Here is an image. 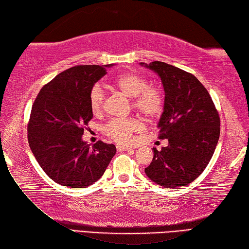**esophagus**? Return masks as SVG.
Masks as SVG:
<instances>
[{
    "instance_id": "1",
    "label": "esophagus",
    "mask_w": 249,
    "mask_h": 249,
    "mask_svg": "<svg viewBox=\"0 0 249 249\" xmlns=\"http://www.w3.org/2000/svg\"><path fill=\"white\" fill-rule=\"evenodd\" d=\"M131 147L129 146H126V145H123V144H118L116 145V150H118V152H123V151H127V150H130Z\"/></svg>"
}]
</instances>
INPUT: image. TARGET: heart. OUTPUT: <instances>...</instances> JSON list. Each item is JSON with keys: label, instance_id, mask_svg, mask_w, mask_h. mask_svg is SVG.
Instances as JSON below:
<instances>
[{"label": "heart", "instance_id": "obj_1", "mask_svg": "<svg viewBox=\"0 0 249 249\" xmlns=\"http://www.w3.org/2000/svg\"><path fill=\"white\" fill-rule=\"evenodd\" d=\"M113 84L128 97H133V108L146 121H154L161 115L165 107V97L160 89L149 86L146 78L134 71L123 72L113 79ZM106 92L102 83H95L89 89V103L94 114L104 110ZM143 128L139 118L111 119L106 123L102 130L109 138L119 143H129L133 135Z\"/></svg>", "mask_w": 249, "mask_h": 249}]
</instances>
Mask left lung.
Returning a JSON list of instances; mask_svg holds the SVG:
<instances>
[{
	"label": "left lung",
	"mask_w": 249,
	"mask_h": 249,
	"mask_svg": "<svg viewBox=\"0 0 249 249\" xmlns=\"http://www.w3.org/2000/svg\"><path fill=\"white\" fill-rule=\"evenodd\" d=\"M145 66L158 73L165 89L158 138L168 139L169 144L154 149L144 171L165 188L185 186L204 171L214 154L220 135L218 111L193 73L160 61Z\"/></svg>",
	"instance_id": "left-lung-1"
}]
</instances>
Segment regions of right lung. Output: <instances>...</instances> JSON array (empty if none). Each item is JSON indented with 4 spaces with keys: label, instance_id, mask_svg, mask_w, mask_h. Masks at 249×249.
Returning a JSON list of instances; mask_svg holds the SVG:
<instances>
[{
    "label": "right lung",
    "instance_id": "1",
    "mask_svg": "<svg viewBox=\"0 0 249 249\" xmlns=\"http://www.w3.org/2000/svg\"><path fill=\"white\" fill-rule=\"evenodd\" d=\"M109 66L68 68L41 88L32 106L29 145L47 176L63 186L83 188L98 181L116 152L114 144L91 146L81 138L93 119L89 89Z\"/></svg>",
    "mask_w": 249,
    "mask_h": 249
}]
</instances>
